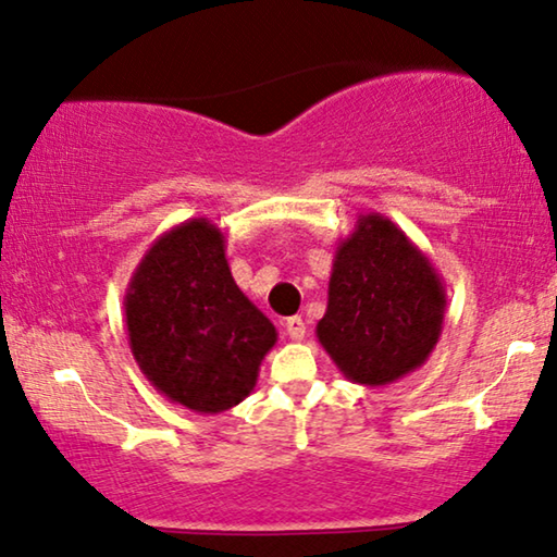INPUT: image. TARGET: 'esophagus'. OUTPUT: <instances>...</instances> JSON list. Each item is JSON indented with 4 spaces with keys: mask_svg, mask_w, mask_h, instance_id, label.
<instances>
[{
    "mask_svg": "<svg viewBox=\"0 0 557 557\" xmlns=\"http://www.w3.org/2000/svg\"><path fill=\"white\" fill-rule=\"evenodd\" d=\"M286 334L292 336V342H304L306 321L301 317H292V319L286 321Z\"/></svg>",
    "mask_w": 557,
    "mask_h": 557,
    "instance_id": "34e87169",
    "label": "esophagus"
}]
</instances>
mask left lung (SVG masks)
Returning <instances> with one entry per match:
<instances>
[{"label": "left lung", "instance_id": "obj_1", "mask_svg": "<svg viewBox=\"0 0 557 557\" xmlns=\"http://www.w3.org/2000/svg\"><path fill=\"white\" fill-rule=\"evenodd\" d=\"M447 294L437 269L397 223L361 213L338 240L317 338L349 382L394 384L430 359Z\"/></svg>", "mask_w": 557, "mask_h": 557}]
</instances>
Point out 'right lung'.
Segmentation results:
<instances>
[{
	"instance_id": "obj_1",
	"label": "right lung",
	"mask_w": 557,
	"mask_h": 557,
	"mask_svg": "<svg viewBox=\"0 0 557 557\" xmlns=\"http://www.w3.org/2000/svg\"><path fill=\"white\" fill-rule=\"evenodd\" d=\"M123 306L145 379L198 414L240 405L278 338L233 281L223 233L208 219H190L152 240Z\"/></svg>"
}]
</instances>
